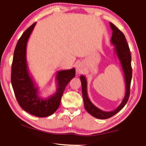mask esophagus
I'll return each mask as SVG.
<instances>
[{
  "mask_svg": "<svg viewBox=\"0 0 146 146\" xmlns=\"http://www.w3.org/2000/svg\"><path fill=\"white\" fill-rule=\"evenodd\" d=\"M83 71V67H82V65L80 64H78L76 66V73L77 74H80Z\"/></svg>",
  "mask_w": 146,
  "mask_h": 146,
  "instance_id": "1",
  "label": "esophagus"
}]
</instances>
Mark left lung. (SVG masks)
<instances>
[{
	"label": "left lung",
	"mask_w": 146,
	"mask_h": 146,
	"mask_svg": "<svg viewBox=\"0 0 146 146\" xmlns=\"http://www.w3.org/2000/svg\"><path fill=\"white\" fill-rule=\"evenodd\" d=\"M110 27L113 31L111 42L115 46V52L120 61L123 73H124L125 93L122 102H121L119 106H118L115 110L111 111H104L100 110L91 102L88 97L87 92V80L86 77L84 75H81L80 77L81 84H82V91L84 108L91 115L98 119H107L119 112L126 104L130 94V85L132 78L131 55L130 53V49L124 35L122 32L111 23H110Z\"/></svg>",
	"instance_id": "left-lung-1"
}]
</instances>
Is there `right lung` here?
Masks as SVG:
<instances>
[{
	"instance_id": "add662e5",
	"label": "right lung",
	"mask_w": 146,
	"mask_h": 146,
	"mask_svg": "<svg viewBox=\"0 0 146 146\" xmlns=\"http://www.w3.org/2000/svg\"><path fill=\"white\" fill-rule=\"evenodd\" d=\"M36 23L22 35L14 51L11 81L15 95L21 107L29 114L46 117L55 113L60 104L62 96L70 81L75 76V69L56 72V93L48 98L40 95L38 88L29 75L26 60L27 42Z\"/></svg>"
}]
</instances>
